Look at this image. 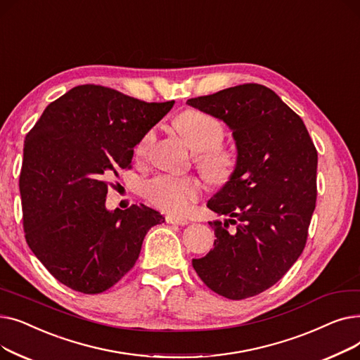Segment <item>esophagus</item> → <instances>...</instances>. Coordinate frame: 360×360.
Instances as JSON below:
<instances>
[{"instance_id":"1","label":"esophagus","mask_w":360,"mask_h":360,"mask_svg":"<svg viewBox=\"0 0 360 360\" xmlns=\"http://www.w3.org/2000/svg\"><path fill=\"white\" fill-rule=\"evenodd\" d=\"M166 223L170 224H178V226H186L190 224V220L184 217H175V216H166Z\"/></svg>"}]
</instances>
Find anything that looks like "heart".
<instances>
[{
  "label": "heart",
  "instance_id": "b5f03b06",
  "mask_svg": "<svg viewBox=\"0 0 360 360\" xmlns=\"http://www.w3.org/2000/svg\"><path fill=\"white\" fill-rule=\"evenodd\" d=\"M176 127L197 153L195 163L204 176L213 184L223 185L235 175L238 158L235 151L221 144L224 139L223 124L210 113L186 110L176 118ZM156 139L155 128L147 129L136 144V156L143 159L148 155ZM143 197L159 210L182 216L202 194V184L195 176H175L158 174L141 182Z\"/></svg>",
  "mask_w": 360,
  "mask_h": 360
}]
</instances>
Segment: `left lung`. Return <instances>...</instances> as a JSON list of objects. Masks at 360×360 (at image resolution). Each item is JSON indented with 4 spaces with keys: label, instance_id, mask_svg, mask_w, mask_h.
Instances as JSON below:
<instances>
[{
    "label": "left lung",
    "instance_id": "left-lung-1",
    "mask_svg": "<svg viewBox=\"0 0 360 360\" xmlns=\"http://www.w3.org/2000/svg\"><path fill=\"white\" fill-rule=\"evenodd\" d=\"M188 105L223 120L238 146L235 175L207 202L231 219L209 221L214 248L194 258L193 267L220 296H257L276 285L305 248L316 201V148L297 113L262 84H239Z\"/></svg>",
    "mask_w": 360,
    "mask_h": 360
}]
</instances>
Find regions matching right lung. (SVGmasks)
<instances>
[{
  "instance_id": "add662e5",
  "label": "right lung",
  "mask_w": 360,
  "mask_h": 360,
  "mask_svg": "<svg viewBox=\"0 0 360 360\" xmlns=\"http://www.w3.org/2000/svg\"><path fill=\"white\" fill-rule=\"evenodd\" d=\"M98 84L71 89L29 131L20 170L25 238L45 269L86 295L110 289L134 267L147 232L165 221L132 204L108 212V179L129 169L134 146L172 109Z\"/></svg>"
}]
</instances>
